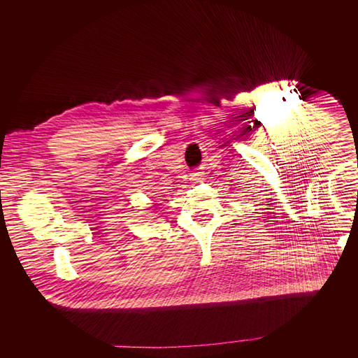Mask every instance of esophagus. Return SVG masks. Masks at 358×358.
<instances>
[{"label": "esophagus", "instance_id": "esophagus-1", "mask_svg": "<svg viewBox=\"0 0 358 358\" xmlns=\"http://www.w3.org/2000/svg\"><path fill=\"white\" fill-rule=\"evenodd\" d=\"M200 178H201V174H200V173H196V174L192 176V180H193V181H199Z\"/></svg>", "mask_w": 358, "mask_h": 358}]
</instances>
